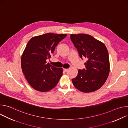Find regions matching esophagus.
<instances>
[{"label":"esophagus","mask_w":128,"mask_h":128,"mask_svg":"<svg viewBox=\"0 0 128 128\" xmlns=\"http://www.w3.org/2000/svg\"><path fill=\"white\" fill-rule=\"evenodd\" d=\"M63 70H64L65 72H67V71L68 70V69H67V68H63Z\"/></svg>","instance_id":"obj_1"}]
</instances>
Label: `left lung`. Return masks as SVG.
I'll return each instance as SVG.
<instances>
[{
  "label": "left lung",
  "instance_id": "obj_1",
  "mask_svg": "<svg viewBox=\"0 0 128 128\" xmlns=\"http://www.w3.org/2000/svg\"><path fill=\"white\" fill-rule=\"evenodd\" d=\"M70 39L80 57L88 59L86 69L78 70L77 76L72 79L73 84L84 93L100 88L105 82L110 71L107 49L101 42L86 34H71Z\"/></svg>",
  "mask_w": 128,
  "mask_h": 128
}]
</instances>
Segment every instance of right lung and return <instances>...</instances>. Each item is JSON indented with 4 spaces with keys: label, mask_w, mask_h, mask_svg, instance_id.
I'll return each instance as SVG.
<instances>
[{
    "label": "right lung",
    "mask_w": 128,
    "mask_h": 128,
    "mask_svg": "<svg viewBox=\"0 0 128 128\" xmlns=\"http://www.w3.org/2000/svg\"><path fill=\"white\" fill-rule=\"evenodd\" d=\"M66 36L48 33L33 37L27 43L21 57L22 70L27 81L35 90L48 92L57 84L63 69L46 63V60Z\"/></svg>",
    "instance_id": "right-lung-1"
}]
</instances>
